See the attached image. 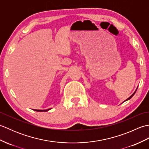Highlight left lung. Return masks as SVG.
Here are the masks:
<instances>
[{"instance_id": "8db88e82", "label": "left lung", "mask_w": 149, "mask_h": 149, "mask_svg": "<svg viewBox=\"0 0 149 149\" xmlns=\"http://www.w3.org/2000/svg\"><path fill=\"white\" fill-rule=\"evenodd\" d=\"M137 89H138V87H137V88H136V90H135V91H134V92L133 93H132V94L131 95L130 97H129L128 98V99H126L125 100H124V101H123V102H125V101H127V100H129V99H131V98H132V97H133V95H134L135 94V93H136V91ZM123 102H122V103H123Z\"/></svg>"}]
</instances>
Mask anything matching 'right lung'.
I'll use <instances>...</instances> for the list:
<instances>
[{
    "label": "right lung",
    "instance_id": "add662e5",
    "mask_svg": "<svg viewBox=\"0 0 149 149\" xmlns=\"http://www.w3.org/2000/svg\"><path fill=\"white\" fill-rule=\"evenodd\" d=\"M52 108H49L48 109H33L34 111H40V112H43V111H49L50 109H51Z\"/></svg>",
    "mask_w": 149,
    "mask_h": 149
}]
</instances>
